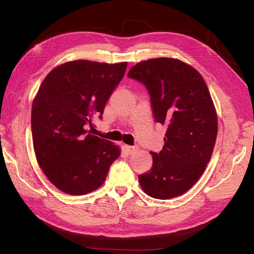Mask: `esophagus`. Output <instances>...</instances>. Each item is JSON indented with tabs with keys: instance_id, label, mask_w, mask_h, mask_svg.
<instances>
[{
	"instance_id": "esophagus-1",
	"label": "esophagus",
	"mask_w": 254,
	"mask_h": 254,
	"mask_svg": "<svg viewBox=\"0 0 254 254\" xmlns=\"http://www.w3.org/2000/svg\"><path fill=\"white\" fill-rule=\"evenodd\" d=\"M124 148H125V150H126L128 155H132V153H134L137 150L135 146H129V145H125Z\"/></svg>"
}]
</instances>
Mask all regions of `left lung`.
<instances>
[{
  "label": "left lung",
  "mask_w": 254,
  "mask_h": 254,
  "mask_svg": "<svg viewBox=\"0 0 254 254\" xmlns=\"http://www.w3.org/2000/svg\"><path fill=\"white\" fill-rule=\"evenodd\" d=\"M128 77L147 89L153 118L165 126L164 146L150 151L152 166L140 186L156 199L189 190L209 163L217 136V115L202 76L174 58H155L132 66Z\"/></svg>",
  "instance_id": "8db88e82"
}]
</instances>
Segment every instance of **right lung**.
<instances>
[{
	"instance_id": "obj_1",
	"label": "right lung",
	"mask_w": 254,
	"mask_h": 254,
	"mask_svg": "<svg viewBox=\"0 0 254 254\" xmlns=\"http://www.w3.org/2000/svg\"><path fill=\"white\" fill-rule=\"evenodd\" d=\"M127 63L68 61L42 81L32 107L33 143L38 163L58 190L84 195L105 182L121 150L92 135V120L103 119L105 105L124 77Z\"/></svg>"
}]
</instances>
